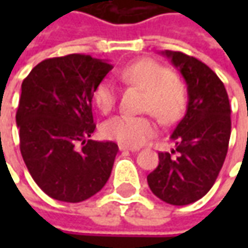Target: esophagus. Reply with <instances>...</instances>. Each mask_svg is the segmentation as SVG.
<instances>
[{"label": "esophagus", "mask_w": 248, "mask_h": 248, "mask_svg": "<svg viewBox=\"0 0 248 248\" xmlns=\"http://www.w3.org/2000/svg\"><path fill=\"white\" fill-rule=\"evenodd\" d=\"M120 150H127V152H137V150H139L138 148H135V146H128V145H120L119 146Z\"/></svg>", "instance_id": "34e87169"}]
</instances>
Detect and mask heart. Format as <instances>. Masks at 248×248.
I'll return each mask as SVG.
<instances>
[{"label": "heart", "mask_w": 248, "mask_h": 248, "mask_svg": "<svg viewBox=\"0 0 248 248\" xmlns=\"http://www.w3.org/2000/svg\"><path fill=\"white\" fill-rule=\"evenodd\" d=\"M120 78L127 84L145 91L142 109L152 113L163 124H172L182 117L186 108V92L184 85L174 78L172 72L153 59H139L121 67ZM117 98L114 82L105 78L93 90V102L98 109L108 113L113 109ZM157 131L156 123L148 116L120 114L109 119L102 127L106 138L138 146Z\"/></svg>", "instance_id": "1"}]
</instances>
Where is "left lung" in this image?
I'll return each instance as SVG.
<instances>
[{
  "label": "left lung",
  "mask_w": 248,
  "mask_h": 248,
  "mask_svg": "<svg viewBox=\"0 0 248 248\" xmlns=\"http://www.w3.org/2000/svg\"><path fill=\"white\" fill-rule=\"evenodd\" d=\"M187 85V108L171 139L175 158L158 153L148 175L150 190L172 205L195 203L207 195L224 164L231 138V106L224 82L207 64L182 52L164 51Z\"/></svg>",
  "instance_id": "left-lung-1"
}]
</instances>
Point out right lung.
Masks as SVG:
<instances>
[{
	"instance_id": "obj_1",
	"label": "right lung",
	"mask_w": 248,
	"mask_h": 248,
	"mask_svg": "<svg viewBox=\"0 0 248 248\" xmlns=\"http://www.w3.org/2000/svg\"><path fill=\"white\" fill-rule=\"evenodd\" d=\"M111 69L106 61L72 53L38 63L22 82L20 153L35 184L55 200L84 202L111 174L119 146L90 139L96 127L93 90Z\"/></svg>"
}]
</instances>
